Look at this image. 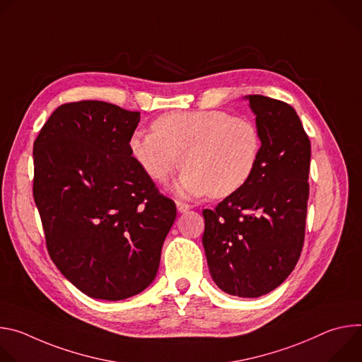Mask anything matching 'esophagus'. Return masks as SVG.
Segmentation results:
<instances>
[{
	"label": "esophagus",
	"mask_w": 362,
	"mask_h": 362,
	"mask_svg": "<svg viewBox=\"0 0 362 362\" xmlns=\"http://www.w3.org/2000/svg\"><path fill=\"white\" fill-rule=\"evenodd\" d=\"M176 206H177V211H179L180 214H185V212H187V211L190 209V206L186 204V203H183V202H176Z\"/></svg>",
	"instance_id": "esophagus-1"
}]
</instances>
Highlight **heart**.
<instances>
[{
	"label": "heart",
	"mask_w": 362,
	"mask_h": 362,
	"mask_svg": "<svg viewBox=\"0 0 362 362\" xmlns=\"http://www.w3.org/2000/svg\"><path fill=\"white\" fill-rule=\"evenodd\" d=\"M151 130L132 133L130 156L158 183H166L182 162L177 190L187 197L235 194L252 179L261 159L262 137L256 123L225 110L166 113L151 123Z\"/></svg>",
	"instance_id": "b5f03b06"
}]
</instances>
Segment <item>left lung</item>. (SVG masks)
<instances>
[{
    "label": "left lung",
    "mask_w": 362,
    "mask_h": 362,
    "mask_svg": "<svg viewBox=\"0 0 362 362\" xmlns=\"http://www.w3.org/2000/svg\"><path fill=\"white\" fill-rule=\"evenodd\" d=\"M249 103L262 137L252 179L215 209H204L202 236L215 284L256 298L293 271L305 239L311 141L288 103L253 94Z\"/></svg>",
    "instance_id": "left-lung-1"
}]
</instances>
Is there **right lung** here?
I'll return each instance as SVG.
<instances>
[{
    "mask_svg": "<svg viewBox=\"0 0 362 362\" xmlns=\"http://www.w3.org/2000/svg\"><path fill=\"white\" fill-rule=\"evenodd\" d=\"M139 120V112L105 101L66 103L34 141L33 196L48 255L91 298L146 289L176 219L175 202L130 156Z\"/></svg>",
    "mask_w": 362,
    "mask_h": 362,
    "instance_id": "right-lung-1",
    "label": "right lung"
}]
</instances>
